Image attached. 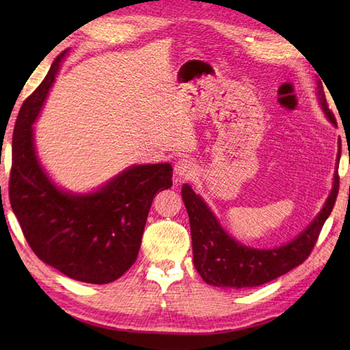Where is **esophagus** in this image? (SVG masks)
<instances>
[{
  "instance_id": "1",
  "label": "esophagus",
  "mask_w": 350,
  "mask_h": 350,
  "mask_svg": "<svg viewBox=\"0 0 350 350\" xmlns=\"http://www.w3.org/2000/svg\"><path fill=\"white\" fill-rule=\"evenodd\" d=\"M176 174L183 177V179H191V177H194L197 174V168H196V163L189 161V159H179L176 162Z\"/></svg>"
}]
</instances>
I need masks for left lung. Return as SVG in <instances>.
Masks as SVG:
<instances>
[{"mask_svg":"<svg viewBox=\"0 0 350 350\" xmlns=\"http://www.w3.org/2000/svg\"><path fill=\"white\" fill-rule=\"evenodd\" d=\"M317 87L319 100L325 114L337 124L326 102L322 85L319 84ZM338 187L340 177L336 173L334 188L322 212L296 239L275 250H254L232 239L221 228L203 200L192 191L189 185H183L182 197L189 217L196 269L207 284L234 288L262 286L292 271L293 267L306 262L313 251L325 221L328 219L336 204Z\"/></svg>","mask_w":350,"mask_h":350,"instance_id":"8db88e82","label":"left lung"}]
</instances>
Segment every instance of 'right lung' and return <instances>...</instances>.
Masks as SVG:
<instances>
[{"label": "right lung", "instance_id": "add662e5", "mask_svg": "<svg viewBox=\"0 0 350 350\" xmlns=\"http://www.w3.org/2000/svg\"><path fill=\"white\" fill-rule=\"evenodd\" d=\"M66 51L22 103L14 123L9 198L34 254L69 278L107 284L135 263L148 211L173 185L170 163L133 165L90 196L57 189L34 154L33 122Z\"/></svg>", "mask_w": 350, "mask_h": 350}]
</instances>
